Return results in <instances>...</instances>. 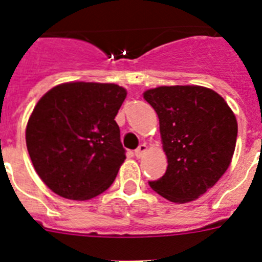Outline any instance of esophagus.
Returning a JSON list of instances; mask_svg holds the SVG:
<instances>
[{"instance_id":"34e87169","label":"esophagus","mask_w":262,"mask_h":262,"mask_svg":"<svg viewBox=\"0 0 262 262\" xmlns=\"http://www.w3.org/2000/svg\"><path fill=\"white\" fill-rule=\"evenodd\" d=\"M145 151H147V145H145V144H140L135 149V156L138 157V159H140V157L144 156V152Z\"/></svg>"}]
</instances>
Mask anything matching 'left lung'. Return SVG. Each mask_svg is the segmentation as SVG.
<instances>
[{
    "mask_svg": "<svg viewBox=\"0 0 262 262\" xmlns=\"http://www.w3.org/2000/svg\"><path fill=\"white\" fill-rule=\"evenodd\" d=\"M144 99L157 113L168 159L165 174L149 186L176 203L196 200L230 166L237 138L232 110L216 92L195 85L155 88Z\"/></svg>",
    "mask_w": 262,
    "mask_h": 262,
    "instance_id": "1",
    "label": "left lung"
}]
</instances>
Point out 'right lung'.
<instances>
[{
    "label": "right lung",
    "instance_id": "right-lung-1",
    "mask_svg": "<svg viewBox=\"0 0 262 262\" xmlns=\"http://www.w3.org/2000/svg\"><path fill=\"white\" fill-rule=\"evenodd\" d=\"M126 96L115 84L67 82L39 99L26 144L36 173L53 193L85 201L114 182L126 159L114 120Z\"/></svg>",
    "mask_w": 262,
    "mask_h": 262
}]
</instances>
